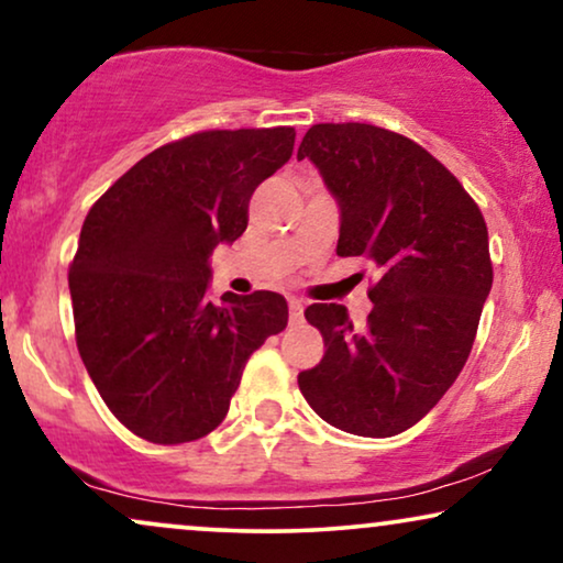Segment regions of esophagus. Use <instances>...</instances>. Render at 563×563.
<instances>
[{
    "label": "esophagus",
    "instance_id": "esophagus-1",
    "mask_svg": "<svg viewBox=\"0 0 563 563\" xmlns=\"http://www.w3.org/2000/svg\"><path fill=\"white\" fill-rule=\"evenodd\" d=\"M288 309H290V322H301V317H303L301 298H288Z\"/></svg>",
    "mask_w": 563,
    "mask_h": 563
}]
</instances>
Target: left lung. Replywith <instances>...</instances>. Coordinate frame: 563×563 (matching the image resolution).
I'll return each mask as SVG.
<instances>
[{
	"label": "left lung",
	"mask_w": 563,
	"mask_h": 563,
	"mask_svg": "<svg viewBox=\"0 0 563 563\" xmlns=\"http://www.w3.org/2000/svg\"><path fill=\"white\" fill-rule=\"evenodd\" d=\"M314 163L340 208V257L379 269L374 309L353 330L340 303H311L322 361L298 374L319 418L355 437H395L457 379L494 269L488 229L462 184L421 145L372 124H314L298 161Z\"/></svg>",
	"instance_id": "left-lung-1"
}]
</instances>
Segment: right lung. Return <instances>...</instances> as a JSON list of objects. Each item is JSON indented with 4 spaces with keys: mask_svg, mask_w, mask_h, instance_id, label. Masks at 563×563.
<instances>
[{
    "mask_svg": "<svg viewBox=\"0 0 563 563\" xmlns=\"http://www.w3.org/2000/svg\"><path fill=\"white\" fill-rule=\"evenodd\" d=\"M294 126L216 130L134 163L92 205L69 265L77 351L113 416L153 444L208 437L249 355L286 330L273 290L210 301V254L294 153Z\"/></svg>",
    "mask_w": 563,
    "mask_h": 563,
    "instance_id": "obj_1",
    "label": "right lung"
}]
</instances>
